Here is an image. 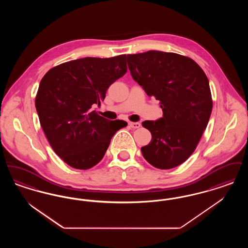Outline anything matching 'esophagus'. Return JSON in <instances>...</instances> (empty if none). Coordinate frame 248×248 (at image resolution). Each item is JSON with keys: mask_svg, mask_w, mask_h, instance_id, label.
<instances>
[{"mask_svg": "<svg viewBox=\"0 0 248 248\" xmlns=\"http://www.w3.org/2000/svg\"><path fill=\"white\" fill-rule=\"evenodd\" d=\"M129 126L131 128H140V123H129Z\"/></svg>", "mask_w": 248, "mask_h": 248, "instance_id": "1", "label": "esophagus"}]
</instances>
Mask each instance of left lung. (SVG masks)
I'll use <instances>...</instances> for the list:
<instances>
[{"instance_id":"1","label":"left lung","mask_w":248,"mask_h":248,"mask_svg":"<svg viewBox=\"0 0 248 248\" xmlns=\"http://www.w3.org/2000/svg\"><path fill=\"white\" fill-rule=\"evenodd\" d=\"M126 59L133 79L163 109L162 118L142 123L152 134V141L141 148L143 157L159 169L181 165L195 151L212 112L205 73L176 53L148 51Z\"/></svg>"}]
</instances>
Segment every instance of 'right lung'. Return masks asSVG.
Segmentation results:
<instances>
[{
    "label": "right lung",
    "instance_id": "obj_1",
    "mask_svg": "<svg viewBox=\"0 0 248 248\" xmlns=\"http://www.w3.org/2000/svg\"><path fill=\"white\" fill-rule=\"evenodd\" d=\"M125 59L121 55L71 60L48 71L40 83L35 107L41 126L54 152L73 168L98 164L113 135L127 125L93 110L109 85L126 73Z\"/></svg>",
    "mask_w": 248,
    "mask_h": 248
}]
</instances>
